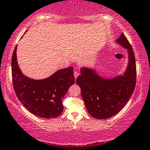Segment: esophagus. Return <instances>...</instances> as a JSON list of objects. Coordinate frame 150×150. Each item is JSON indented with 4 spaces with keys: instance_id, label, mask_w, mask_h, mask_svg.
I'll return each mask as SVG.
<instances>
[{
    "instance_id": "obj_1",
    "label": "esophagus",
    "mask_w": 150,
    "mask_h": 150,
    "mask_svg": "<svg viewBox=\"0 0 150 150\" xmlns=\"http://www.w3.org/2000/svg\"><path fill=\"white\" fill-rule=\"evenodd\" d=\"M79 72H77V71H74V76L75 79H77V77L79 76Z\"/></svg>"
}]
</instances>
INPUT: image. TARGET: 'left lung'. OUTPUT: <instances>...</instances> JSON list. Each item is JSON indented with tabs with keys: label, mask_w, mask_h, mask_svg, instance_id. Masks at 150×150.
I'll list each match as a JSON object with an SVG mask.
<instances>
[{
	"label": "left lung",
	"mask_w": 150,
	"mask_h": 150,
	"mask_svg": "<svg viewBox=\"0 0 150 150\" xmlns=\"http://www.w3.org/2000/svg\"><path fill=\"white\" fill-rule=\"evenodd\" d=\"M117 41L128 50L129 63L124 76L106 80L91 69L84 68L76 79L88 112L99 120L118 113L128 102L136 85V61L132 46L124 33Z\"/></svg>",
	"instance_id": "1"
}]
</instances>
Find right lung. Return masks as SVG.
I'll list each match as a JSON object with an SVG mask.
<instances>
[{
  "label": "right lung",
  "mask_w": 150,
  "mask_h": 150,
  "mask_svg": "<svg viewBox=\"0 0 150 150\" xmlns=\"http://www.w3.org/2000/svg\"><path fill=\"white\" fill-rule=\"evenodd\" d=\"M16 46L11 59L14 91L18 100L35 115L54 118L63 112V99L74 83L73 67L60 69L48 79H30L21 72L18 65Z\"/></svg>",
  "instance_id": "right-lung-1"
}]
</instances>
